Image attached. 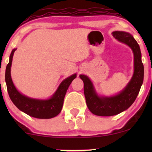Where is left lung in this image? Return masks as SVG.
I'll return each mask as SVG.
<instances>
[{
    "label": "left lung",
    "mask_w": 152,
    "mask_h": 152,
    "mask_svg": "<svg viewBox=\"0 0 152 152\" xmlns=\"http://www.w3.org/2000/svg\"><path fill=\"white\" fill-rule=\"evenodd\" d=\"M116 40L128 45L134 54V73L129 82L117 94L105 96L97 93L94 84L86 75H80L84 82V92L88 109L94 115L112 116L129 109L136 100L144 79V66L142 63L140 48L130 33L114 31L111 33Z\"/></svg>",
    "instance_id": "left-lung-1"
}]
</instances>
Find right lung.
Wrapping results in <instances>:
<instances>
[{"instance_id": "right-lung-1", "label": "right lung", "mask_w": 152, "mask_h": 152, "mask_svg": "<svg viewBox=\"0 0 152 152\" xmlns=\"http://www.w3.org/2000/svg\"><path fill=\"white\" fill-rule=\"evenodd\" d=\"M16 50V48L12 50L5 70V82L8 94L12 102L20 111L31 117L39 119H50L57 116L63 107L66 91L72 80L76 78L77 74L72 75L62 81L55 92L49 98L37 99L26 96L17 90L12 80V62Z\"/></svg>"}]
</instances>
